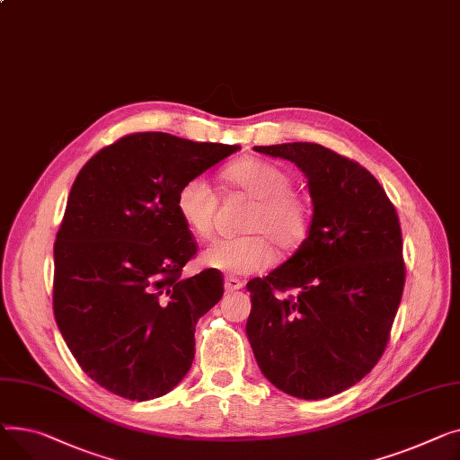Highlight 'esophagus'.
Here are the masks:
<instances>
[{
  "instance_id": "1",
  "label": "esophagus",
  "mask_w": 460,
  "mask_h": 460,
  "mask_svg": "<svg viewBox=\"0 0 460 460\" xmlns=\"http://www.w3.org/2000/svg\"><path fill=\"white\" fill-rule=\"evenodd\" d=\"M243 288V282L239 279H234V277H226L225 279V289L226 293H232V291H237Z\"/></svg>"
}]
</instances>
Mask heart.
I'll list each match as a JSON object with an SVG mask.
<instances>
[{"label": "heart", "mask_w": 460, "mask_h": 460, "mask_svg": "<svg viewBox=\"0 0 460 460\" xmlns=\"http://www.w3.org/2000/svg\"><path fill=\"white\" fill-rule=\"evenodd\" d=\"M225 178L256 199L239 237L213 241L202 252V263L230 275H251L269 267L275 260L271 243L291 252L306 239L310 230V200L291 189V174L271 161L247 157L235 161L225 171ZM217 206L213 187L204 176H193L181 183L176 195V209L187 228L200 237L213 230V213Z\"/></svg>", "instance_id": "obj_1"}]
</instances>
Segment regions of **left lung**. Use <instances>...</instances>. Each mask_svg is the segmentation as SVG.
Here are the masks:
<instances>
[{"mask_svg": "<svg viewBox=\"0 0 460 460\" xmlns=\"http://www.w3.org/2000/svg\"><path fill=\"white\" fill-rule=\"evenodd\" d=\"M308 178L312 223L295 254L247 284V336L261 373L299 399H325L381 360L404 286L394 204L357 161L315 143L254 146Z\"/></svg>", "mask_w": 460, "mask_h": 460, "instance_id": "8db88e82", "label": "left lung"}]
</instances>
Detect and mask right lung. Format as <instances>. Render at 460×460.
I'll return each instance as SVG.
<instances>
[{
	"mask_svg": "<svg viewBox=\"0 0 460 460\" xmlns=\"http://www.w3.org/2000/svg\"><path fill=\"white\" fill-rule=\"evenodd\" d=\"M235 150L131 133L74 180L53 247V314L81 369L115 395H165L193 364L197 321L221 301L225 279L217 269L180 279L197 241L176 195Z\"/></svg>",
	"mask_w": 460,
	"mask_h": 460,
	"instance_id": "right-lung-1",
	"label": "right lung"
}]
</instances>
